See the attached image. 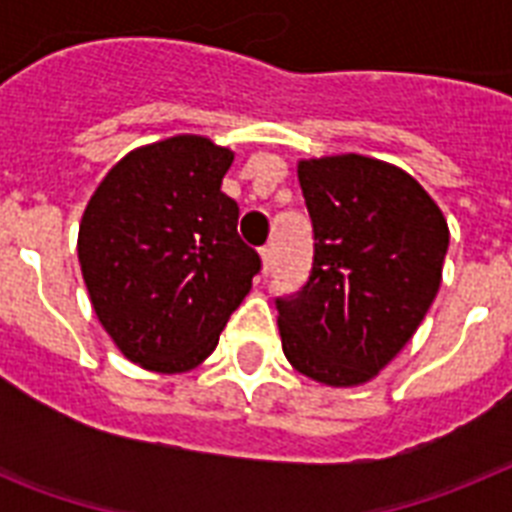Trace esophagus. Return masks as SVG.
<instances>
[{
	"instance_id": "34e87169",
	"label": "esophagus",
	"mask_w": 512,
	"mask_h": 512,
	"mask_svg": "<svg viewBox=\"0 0 512 512\" xmlns=\"http://www.w3.org/2000/svg\"><path fill=\"white\" fill-rule=\"evenodd\" d=\"M260 260H263V276H268V273H271V265H273V249L271 247L260 249Z\"/></svg>"
}]
</instances>
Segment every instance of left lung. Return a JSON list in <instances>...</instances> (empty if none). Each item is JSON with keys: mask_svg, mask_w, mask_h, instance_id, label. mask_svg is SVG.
Wrapping results in <instances>:
<instances>
[{"mask_svg": "<svg viewBox=\"0 0 512 512\" xmlns=\"http://www.w3.org/2000/svg\"><path fill=\"white\" fill-rule=\"evenodd\" d=\"M313 220V271L279 300L284 356L327 388H358L412 340L441 287L449 225L396 164L337 154L300 159Z\"/></svg>", "mask_w": 512, "mask_h": 512, "instance_id": "left-lung-1", "label": "left lung"}]
</instances>
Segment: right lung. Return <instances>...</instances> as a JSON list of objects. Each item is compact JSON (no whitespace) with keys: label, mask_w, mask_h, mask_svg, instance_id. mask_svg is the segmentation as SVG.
I'll return each instance as SVG.
<instances>
[{"label":"right lung","mask_w":512,"mask_h":512,"mask_svg":"<svg viewBox=\"0 0 512 512\" xmlns=\"http://www.w3.org/2000/svg\"><path fill=\"white\" fill-rule=\"evenodd\" d=\"M231 164L204 135L156 140L122 156L84 207L76 252L92 311L148 372L204 364L260 271L220 191Z\"/></svg>","instance_id":"obj_1"}]
</instances>
